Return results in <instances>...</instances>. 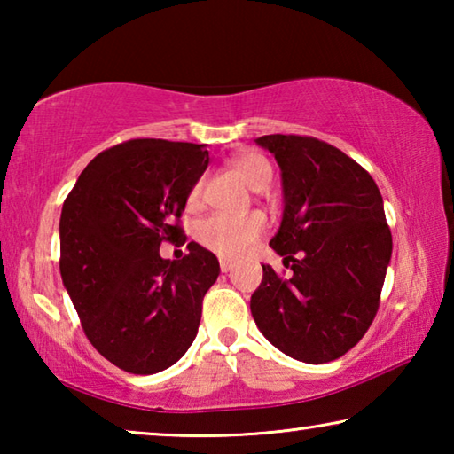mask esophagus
I'll return each instance as SVG.
<instances>
[{
    "mask_svg": "<svg viewBox=\"0 0 454 454\" xmlns=\"http://www.w3.org/2000/svg\"><path fill=\"white\" fill-rule=\"evenodd\" d=\"M220 270H222V272H230V270H232V260L220 258Z\"/></svg>",
    "mask_w": 454,
    "mask_h": 454,
    "instance_id": "obj_1",
    "label": "esophagus"
}]
</instances>
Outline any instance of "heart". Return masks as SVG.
<instances>
[{
  "mask_svg": "<svg viewBox=\"0 0 454 454\" xmlns=\"http://www.w3.org/2000/svg\"><path fill=\"white\" fill-rule=\"evenodd\" d=\"M232 170L238 174L246 186L262 192L270 186L272 168L268 160L254 152H244L230 162ZM202 182H196L188 194V204L194 206L200 200ZM266 218L260 212H250L246 216L234 218L224 214H212V216L198 222L196 240L220 256H240L266 232Z\"/></svg>",
  "mask_w": 454,
  "mask_h": 454,
  "instance_id": "heart-1",
  "label": "heart"
}]
</instances>
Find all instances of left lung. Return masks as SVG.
Listing matches in <instances>:
<instances>
[{"mask_svg":"<svg viewBox=\"0 0 454 454\" xmlns=\"http://www.w3.org/2000/svg\"><path fill=\"white\" fill-rule=\"evenodd\" d=\"M256 144L282 172L284 212L270 246L292 276L262 264L252 317L284 355L330 363L355 347L379 310L393 254L380 190L363 166L317 137L270 134Z\"/></svg>","mask_w":454,"mask_h":454,"instance_id":"8db88e82","label":"left lung"}]
</instances>
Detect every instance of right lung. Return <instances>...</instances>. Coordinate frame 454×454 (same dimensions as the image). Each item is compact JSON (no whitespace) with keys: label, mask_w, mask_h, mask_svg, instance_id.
<instances>
[{"label":"right lung","mask_w":454,"mask_h":454,"mask_svg":"<svg viewBox=\"0 0 454 454\" xmlns=\"http://www.w3.org/2000/svg\"><path fill=\"white\" fill-rule=\"evenodd\" d=\"M204 144L137 137L91 160L59 218V272L94 348L132 374H153L186 355L202 301L220 274L196 242L180 260L178 218L208 168Z\"/></svg>","instance_id":"1"}]
</instances>
